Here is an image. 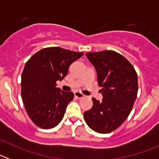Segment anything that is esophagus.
<instances>
[{
    "mask_svg": "<svg viewBox=\"0 0 159 159\" xmlns=\"http://www.w3.org/2000/svg\"><path fill=\"white\" fill-rule=\"evenodd\" d=\"M74 95H75V97H76V98H78V99H82V98H84V94H82L81 92H75V93H74Z\"/></svg>",
    "mask_w": 159,
    "mask_h": 159,
    "instance_id": "1",
    "label": "esophagus"
}]
</instances>
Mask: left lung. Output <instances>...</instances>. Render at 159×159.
Instances as JSON below:
<instances>
[{"mask_svg":"<svg viewBox=\"0 0 159 159\" xmlns=\"http://www.w3.org/2000/svg\"><path fill=\"white\" fill-rule=\"evenodd\" d=\"M102 88V99L92 98L93 107L84 112L88 127L107 134L117 129L127 119L138 94V75L134 67L121 54L114 51L88 52Z\"/></svg>","mask_w":159,"mask_h":159,"instance_id":"left-lung-1","label":"left lung"}]
</instances>
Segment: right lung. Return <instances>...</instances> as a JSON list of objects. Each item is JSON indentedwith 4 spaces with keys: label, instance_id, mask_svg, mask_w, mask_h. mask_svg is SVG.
Wrapping results in <instances>:
<instances>
[{
    "label": "right lung",
    "instance_id": "right-lung-1",
    "mask_svg": "<svg viewBox=\"0 0 159 159\" xmlns=\"http://www.w3.org/2000/svg\"><path fill=\"white\" fill-rule=\"evenodd\" d=\"M83 55L58 47L46 48L25 64L21 75L22 100L29 118L40 128H53L64 118L74 94L57 88V81L62 80L69 66Z\"/></svg>",
    "mask_w": 159,
    "mask_h": 159
}]
</instances>
